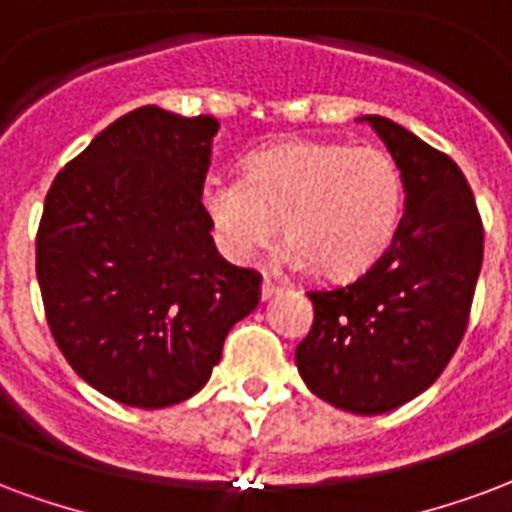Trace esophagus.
<instances>
[{
  "label": "esophagus",
  "instance_id": "1",
  "mask_svg": "<svg viewBox=\"0 0 512 512\" xmlns=\"http://www.w3.org/2000/svg\"><path fill=\"white\" fill-rule=\"evenodd\" d=\"M279 290H282V287L276 285V282H271V279H266V282L260 285V298H263V301H271Z\"/></svg>",
  "mask_w": 512,
  "mask_h": 512
}]
</instances>
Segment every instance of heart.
<instances>
[{"instance_id":"heart-1","label":"heart","mask_w":512,"mask_h":512,"mask_svg":"<svg viewBox=\"0 0 512 512\" xmlns=\"http://www.w3.org/2000/svg\"><path fill=\"white\" fill-rule=\"evenodd\" d=\"M200 203L222 252L244 263L279 233L287 263L352 279L377 263L399 227L404 184L380 146L285 140L249 154L241 179L208 176Z\"/></svg>"}]
</instances>
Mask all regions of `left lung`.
<instances>
[{
    "instance_id": "left-lung-1",
    "label": "left lung",
    "mask_w": 512,
    "mask_h": 512,
    "mask_svg": "<svg viewBox=\"0 0 512 512\" xmlns=\"http://www.w3.org/2000/svg\"><path fill=\"white\" fill-rule=\"evenodd\" d=\"M391 151L404 217L366 274L309 293L312 331L295 347L306 388L355 415H382L429 391L467 331L483 266V225L448 154L385 116H361Z\"/></svg>"
}]
</instances>
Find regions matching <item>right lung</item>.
<instances>
[{"label": "right lung", "instance_id": "1", "mask_svg": "<svg viewBox=\"0 0 512 512\" xmlns=\"http://www.w3.org/2000/svg\"><path fill=\"white\" fill-rule=\"evenodd\" d=\"M214 116L143 105L56 176L37 230L45 317L75 374L102 396L160 410L195 396L260 276L219 255L200 187Z\"/></svg>", "mask_w": 512, "mask_h": 512}]
</instances>
